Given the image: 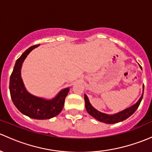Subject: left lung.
Listing matches in <instances>:
<instances>
[{
	"mask_svg": "<svg viewBox=\"0 0 152 152\" xmlns=\"http://www.w3.org/2000/svg\"><path fill=\"white\" fill-rule=\"evenodd\" d=\"M144 89V86L143 87V91ZM143 92L142 93V95L140 96L139 100H138L136 103L134 105H131L129 108H126V109L123 110L122 111L116 113L114 114H107L105 113L100 112V111H97L95 109L92 105H91L90 102H89L88 97L87 95H84V101H85V108L87 111L88 112L89 114H90L92 117L95 118L97 120L100 121V122L106 123V124H114V123H117L122 121L125 120L127 118L130 117L133 113L137 110V108L139 106L140 102H141L142 98H143Z\"/></svg>",
	"mask_w": 152,
	"mask_h": 152,
	"instance_id": "8db88e82",
	"label": "left lung"
}]
</instances>
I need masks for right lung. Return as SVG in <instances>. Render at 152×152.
I'll return each instance as SVG.
<instances>
[{"label": "right lung", "instance_id": "1", "mask_svg": "<svg viewBox=\"0 0 152 152\" xmlns=\"http://www.w3.org/2000/svg\"><path fill=\"white\" fill-rule=\"evenodd\" d=\"M38 46L28 48L17 60L10 77L9 90L13 103L22 114L32 119H48L61 112L70 88L62 89L55 97L49 100L35 96L27 90L21 76L22 65L27 56Z\"/></svg>", "mask_w": 152, "mask_h": 152}]
</instances>
